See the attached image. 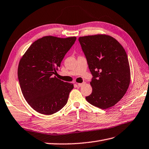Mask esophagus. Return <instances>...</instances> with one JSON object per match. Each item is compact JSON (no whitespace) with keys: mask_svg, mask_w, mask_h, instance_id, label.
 Returning <instances> with one entry per match:
<instances>
[{"mask_svg":"<svg viewBox=\"0 0 149 149\" xmlns=\"http://www.w3.org/2000/svg\"><path fill=\"white\" fill-rule=\"evenodd\" d=\"M84 84H85V82L82 83H78V86L79 87H81V86H83Z\"/></svg>","mask_w":149,"mask_h":149,"instance_id":"obj_1","label":"esophagus"}]
</instances>
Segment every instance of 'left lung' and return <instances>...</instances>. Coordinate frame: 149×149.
I'll list each match as a JSON object with an SVG mask.
<instances>
[{
	"instance_id": "left-lung-1",
	"label": "left lung",
	"mask_w": 149,
	"mask_h": 149,
	"mask_svg": "<svg viewBox=\"0 0 149 149\" xmlns=\"http://www.w3.org/2000/svg\"><path fill=\"white\" fill-rule=\"evenodd\" d=\"M78 40L93 76L90 82L93 91L86 100L102 109L114 106L130 84V70L125 49L107 35L84 36Z\"/></svg>"
}]
</instances>
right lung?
<instances>
[{
	"label": "right lung",
	"mask_w": 149,
	"mask_h": 149,
	"mask_svg": "<svg viewBox=\"0 0 149 149\" xmlns=\"http://www.w3.org/2000/svg\"><path fill=\"white\" fill-rule=\"evenodd\" d=\"M76 40V37L45 36L31 44L21 58L18 78L22 94L40 114H53L66 104L73 84L63 81L54 74Z\"/></svg>",
	"instance_id": "right-lung-1"
}]
</instances>
